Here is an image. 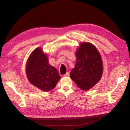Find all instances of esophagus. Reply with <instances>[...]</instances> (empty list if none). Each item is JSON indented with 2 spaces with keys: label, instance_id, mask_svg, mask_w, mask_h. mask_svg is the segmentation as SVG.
Listing matches in <instances>:
<instances>
[{
  "label": "esophagus",
  "instance_id": "esophagus-1",
  "mask_svg": "<svg viewBox=\"0 0 130 130\" xmlns=\"http://www.w3.org/2000/svg\"><path fill=\"white\" fill-rule=\"evenodd\" d=\"M69 76V73L68 72H67L65 74L63 75V76H64V77H66V76Z\"/></svg>",
  "mask_w": 130,
  "mask_h": 130
}]
</instances>
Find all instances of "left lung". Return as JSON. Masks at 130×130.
<instances>
[{
	"mask_svg": "<svg viewBox=\"0 0 130 130\" xmlns=\"http://www.w3.org/2000/svg\"><path fill=\"white\" fill-rule=\"evenodd\" d=\"M75 66L70 77L82 90H87L99 81L103 74V66L96 48L89 43H81L76 53Z\"/></svg>",
	"mask_w": 130,
	"mask_h": 130,
	"instance_id": "8db88e82",
	"label": "left lung"
}]
</instances>
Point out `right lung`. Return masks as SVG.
<instances>
[{"mask_svg":"<svg viewBox=\"0 0 130 130\" xmlns=\"http://www.w3.org/2000/svg\"><path fill=\"white\" fill-rule=\"evenodd\" d=\"M26 73L31 84L45 92L54 89L61 78L57 69L49 64L48 57L40 48L31 54L26 66Z\"/></svg>","mask_w":130,"mask_h":130,"instance_id":"add662e5","label":"right lung"}]
</instances>
